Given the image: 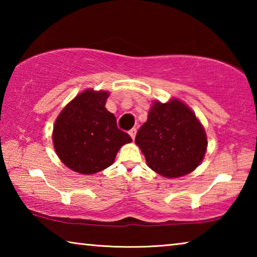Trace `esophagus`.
Segmentation results:
<instances>
[{"label": "esophagus", "mask_w": 257, "mask_h": 257, "mask_svg": "<svg viewBox=\"0 0 257 257\" xmlns=\"http://www.w3.org/2000/svg\"><path fill=\"white\" fill-rule=\"evenodd\" d=\"M136 133H137V129H136V128L130 129V130H129V135H130V137H132L133 139H135V137H136Z\"/></svg>", "instance_id": "34e87169"}]
</instances>
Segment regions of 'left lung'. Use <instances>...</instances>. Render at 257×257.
<instances>
[{
  "instance_id": "left-lung-1",
  "label": "left lung",
  "mask_w": 257,
  "mask_h": 257,
  "mask_svg": "<svg viewBox=\"0 0 257 257\" xmlns=\"http://www.w3.org/2000/svg\"><path fill=\"white\" fill-rule=\"evenodd\" d=\"M147 165L167 178L188 175L205 155L207 141L196 115L184 103L154 102L135 139Z\"/></svg>"
}]
</instances>
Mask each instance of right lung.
Masks as SVG:
<instances>
[{
    "mask_svg": "<svg viewBox=\"0 0 257 257\" xmlns=\"http://www.w3.org/2000/svg\"><path fill=\"white\" fill-rule=\"evenodd\" d=\"M107 92L85 90L60 113L53 144L60 160L71 170L93 175L110 167L120 147L133 141L118 128L105 107Z\"/></svg>",
    "mask_w": 257,
    "mask_h": 257,
    "instance_id": "right-lung-1",
    "label": "right lung"
}]
</instances>
